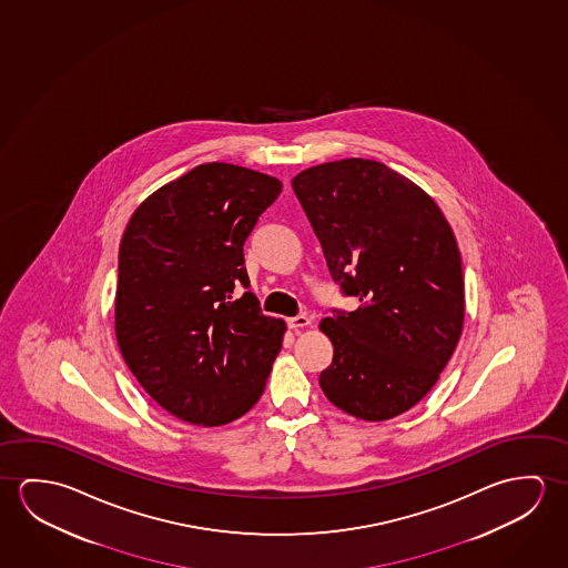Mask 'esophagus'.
<instances>
[{
    "label": "esophagus",
    "mask_w": 568,
    "mask_h": 568,
    "mask_svg": "<svg viewBox=\"0 0 568 568\" xmlns=\"http://www.w3.org/2000/svg\"><path fill=\"white\" fill-rule=\"evenodd\" d=\"M310 325V317L304 314L294 315V317H288V327L292 329H300V327H306Z\"/></svg>",
    "instance_id": "esophagus-1"
}]
</instances>
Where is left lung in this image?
Segmentation results:
<instances>
[{"mask_svg":"<svg viewBox=\"0 0 568 568\" xmlns=\"http://www.w3.org/2000/svg\"><path fill=\"white\" fill-rule=\"evenodd\" d=\"M342 296L320 324L334 359L320 387L361 420L403 415L440 377L464 325L458 244L413 181L373 160H339L292 180Z\"/></svg>","mask_w":568,"mask_h":568,"instance_id":"obj_1","label":"left lung"}]
</instances>
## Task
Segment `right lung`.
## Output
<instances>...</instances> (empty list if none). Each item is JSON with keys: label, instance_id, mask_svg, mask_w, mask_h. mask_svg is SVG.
<instances>
[{"label": "right lung", "instance_id": "right-lung-1", "mask_svg": "<svg viewBox=\"0 0 568 568\" xmlns=\"http://www.w3.org/2000/svg\"><path fill=\"white\" fill-rule=\"evenodd\" d=\"M280 191L271 175L203 163L145 199L124 231L118 345L145 393L185 423H233L271 375L286 325L248 292L244 241Z\"/></svg>", "mask_w": 568, "mask_h": 568}]
</instances>
